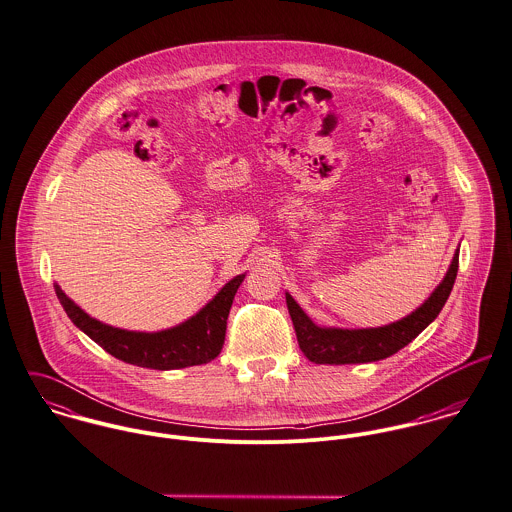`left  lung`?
Returning <instances> with one entry per match:
<instances>
[{
  "instance_id": "8db88e82",
  "label": "left lung",
  "mask_w": 512,
  "mask_h": 512,
  "mask_svg": "<svg viewBox=\"0 0 512 512\" xmlns=\"http://www.w3.org/2000/svg\"><path fill=\"white\" fill-rule=\"evenodd\" d=\"M459 267V249L455 251L452 265L444 281L436 286L430 298L406 318L381 328L365 330H341L316 326L296 300L286 292V306L294 324L296 340L302 353L318 365H347V363H371L391 357L414 340L426 326H430L442 312Z\"/></svg>"
}]
</instances>
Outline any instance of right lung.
<instances>
[{
  "mask_svg": "<svg viewBox=\"0 0 512 512\" xmlns=\"http://www.w3.org/2000/svg\"><path fill=\"white\" fill-rule=\"evenodd\" d=\"M243 279L245 273L233 277L190 320L153 334L121 330L108 326L96 318H90L62 292L58 284H55V290L64 312L74 322V326L80 328L90 340L104 347L108 353L137 367L169 371L192 365H204L220 355L226 340L229 308Z\"/></svg>",
  "mask_w": 512,
  "mask_h": 512,
  "instance_id": "right-lung-1",
  "label": "right lung"
}]
</instances>
